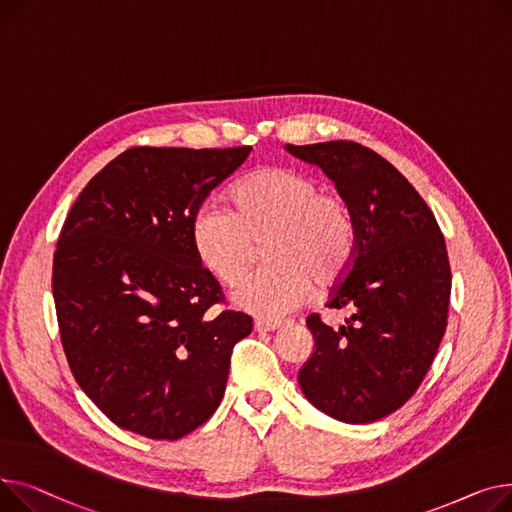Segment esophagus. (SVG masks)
Masks as SVG:
<instances>
[{"mask_svg":"<svg viewBox=\"0 0 512 512\" xmlns=\"http://www.w3.org/2000/svg\"><path fill=\"white\" fill-rule=\"evenodd\" d=\"M285 324L283 322H277V320H264V318H258L254 322V330H258V333H273V330H281Z\"/></svg>","mask_w":512,"mask_h":512,"instance_id":"34e87169","label":"esophagus"}]
</instances>
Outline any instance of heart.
<instances>
[{
    "mask_svg": "<svg viewBox=\"0 0 512 512\" xmlns=\"http://www.w3.org/2000/svg\"><path fill=\"white\" fill-rule=\"evenodd\" d=\"M229 208L206 202L190 227L196 260L223 285L242 281L262 242L268 262L239 285L237 308L262 318H281L302 306L312 279L337 281L355 250V221L349 204L320 190L318 179L289 167H262L231 186Z\"/></svg>",
    "mask_w": 512,
    "mask_h": 512,
    "instance_id": "obj_1",
    "label": "heart"
}]
</instances>
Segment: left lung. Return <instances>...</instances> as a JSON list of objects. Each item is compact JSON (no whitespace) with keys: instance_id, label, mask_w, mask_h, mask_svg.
<instances>
[{"instance_id":"left-lung-1","label":"left lung","mask_w":512,"mask_h":512,"mask_svg":"<svg viewBox=\"0 0 512 512\" xmlns=\"http://www.w3.org/2000/svg\"><path fill=\"white\" fill-rule=\"evenodd\" d=\"M285 148L333 179L355 221L351 264L328 302L353 314L339 328L308 316L314 351L297 382L322 413L370 424L411 399L444 337V237L424 198L374 150L351 140Z\"/></svg>"}]
</instances>
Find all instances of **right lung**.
<instances>
[{
    "label": "right lung",
    "instance_id": "add662e5",
    "mask_svg": "<svg viewBox=\"0 0 512 512\" xmlns=\"http://www.w3.org/2000/svg\"><path fill=\"white\" fill-rule=\"evenodd\" d=\"M252 146H134L70 208L53 254V299L70 370L124 430L177 440L215 413L231 351L252 318L225 310L190 244L198 208Z\"/></svg>",
    "mask_w": 512,
    "mask_h": 512
}]
</instances>
